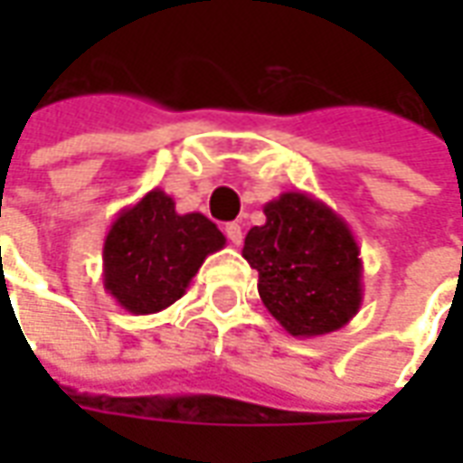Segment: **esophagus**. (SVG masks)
I'll list each match as a JSON object with an SVG mask.
<instances>
[{
    "mask_svg": "<svg viewBox=\"0 0 463 463\" xmlns=\"http://www.w3.org/2000/svg\"><path fill=\"white\" fill-rule=\"evenodd\" d=\"M225 235H228V241H231L232 245H241L242 242L241 222H228V225H225Z\"/></svg>",
    "mask_w": 463,
    "mask_h": 463,
    "instance_id": "esophagus-1",
    "label": "esophagus"
}]
</instances>
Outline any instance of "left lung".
<instances>
[{
	"instance_id": "1",
	"label": "left lung",
	"mask_w": 463,
	"mask_h": 463,
	"mask_svg": "<svg viewBox=\"0 0 463 463\" xmlns=\"http://www.w3.org/2000/svg\"><path fill=\"white\" fill-rule=\"evenodd\" d=\"M265 225L245 235L262 305L292 337L345 327L362 307V258L349 225L302 191L265 203Z\"/></svg>"
}]
</instances>
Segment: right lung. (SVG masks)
<instances>
[{
	"label": "right lung",
	"mask_w": 463,
	"mask_h": 463,
	"mask_svg": "<svg viewBox=\"0 0 463 463\" xmlns=\"http://www.w3.org/2000/svg\"><path fill=\"white\" fill-rule=\"evenodd\" d=\"M225 235L203 213H178L168 193L153 188L123 208L104 241V290L131 315H153L195 278Z\"/></svg>",
	"instance_id": "right-lung-1"
}]
</instances>
